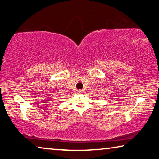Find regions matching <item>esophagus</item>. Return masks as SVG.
I'll list each match as a JSON object with an SVG mask.
<instances>
[{
    "instance_id": "1",
    "label": "esophagus",
    "mask_w": 159,
    "mask_h": 159,
    "mask_svg": "<svg viewBox=\"0 0 159 159\" xmlns=\"http://www.w3.org/2000/svg\"><path fill=\"white\" fill-rule=\"evenodd\" d=\"M77 93H83V90H78Z\"/></svg>"
}]
</instances>
